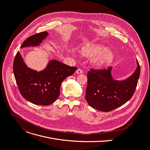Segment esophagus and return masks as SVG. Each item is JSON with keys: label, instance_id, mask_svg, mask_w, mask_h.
Returning a JSON list of instances; mask_svg holds the SVG:
<instances>
[{"label": "esophagus", "instance_id": "34e87169", "mask_svg": "<svg viewBox=\"0 0 150 150\" xmlns=\"http://www.w3.org/2000/svg\"><path fill=\"white\" fill-rule=\"evenodd\" d=\"M76 73L77 74H82V73H83V70L81 69H80V68H79V69H78L76 70Z\"/></svg>", "mask_w": 150, "mask_h": 150}]
</instances>
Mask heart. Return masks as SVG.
I'll return each mask as SVG.
<instances>
[{"mask_svg": "<svg viewBox=\"0 0 150 150\" xmlns=\"http://www.w3.org/2000/svg\"><path fill=\"white\" fill-rule=\"evenodd\" d=\"M81 52L86 57H96L95 61L100 66L110 64L114 60V54L109 49L100 45L87 44L81 48Z\"/></svg>", "mask_w": 150, "mask_h": 150, "instance_id": "1", "label": "heart"}]
</instances>
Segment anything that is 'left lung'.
I'll return each mask as SVG.
<instances>
[{
	"label": "left lung",
	"instance_id": "8db88e82",
	"mask_svg": "<svg viewBox=\"0 0 150 150\" xmlns=\"http://www.w3.org/2000/svg\"><path fill=\"white\" fill-rule=\"evenodd\" d=\"M137 68L126 80H114L112 67L103 69L91 68L87 73L86 99L93 108L103 112L111 111L126 103L131 99L137 88L141 68L137 60Z\"/></svg>",
	"mask_w": 150,
	"mask_h": 150
}]
</instances>
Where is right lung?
<instances>
[{
  "label": "right lung",
  "mask_w": 150,
  "mask_h": 150,
  "mask_svg": "<svg viewBox=\"0 0 150 150\" xmlns=\"http://www.w3.org/2000/svg\"><path fill=\"white\" fill-rule=\"evenodd\" d=\"M48 35L47 32L33 35L24 40L21 48L38 45ZM76 69V67L52 60L44 71L37 72L27 67L19 52H17L13 64V74L22 96L33 104L44 106L57 99L62 81Z\"/></svg>",
  "instance_id": "obj_1"
}]
</instances>
